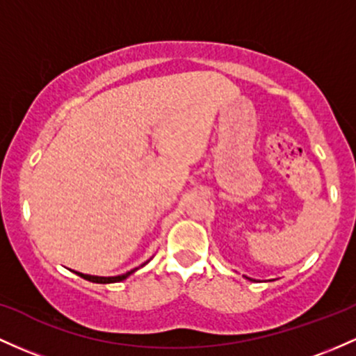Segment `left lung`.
Masks as SVG:
<instances>
[{"label":"left lung","instance_id":"1","mask_svg":"<svg viewBox=\"0 0 356 356\" xmlns=\"http://www.w3.org/2000/svg\"><path fill=\"white\" fill-rule=\"evenodd\" d=\"M247 279H248V280H253V279H250V277H247Z\"/></svg>","mask_w":356,"mask_h":356}]
</instances>
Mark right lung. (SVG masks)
<instances>
[{
	"mask_svg": "<svg viewBox=\"0 0 356 356\" xmlns=\"http://www.w3.org/2000/svg\"><path fill=\"white\" fill-rule=\"evenodd\" d=\"M147 264H148V260L145 261V264H142V265H140V267L134 268V270H130V272H127V273H121V275H115V277H99V275H89V273H83V272H76V273H77V275H79V277H83V279L89 280V282H96V284H115V282H121V280L128 279V277H130L131 273L138 270V268H142L143 265H147Z\"/></svg>",
	"mask_w": 356,
	"mask_h": 356,
	"instance_id": "obj_1",
	"label": "right lung"
}]
</instances>
